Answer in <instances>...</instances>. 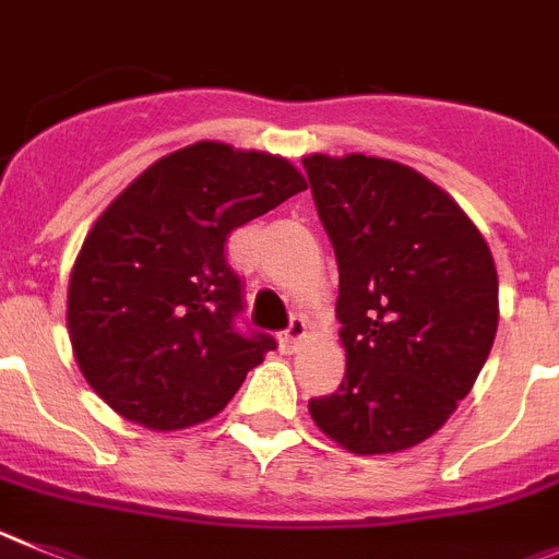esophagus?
Returning a JSON list of instances; mask_svg holds the SVG:
<instances>
[{"instance_id": "obj_1", "label": "esophagus", "mask_w": 559, "mask_h": 559, "mask_svg": "<svg viewBox=\"0 0 559 559\" xmlns=\"http://www.w3.org/2000/svg\"><path fill=\"white\" fill-rule=\"evenodd\" d=\"M306 336V320H292L289 323V329L284 331V334L278 336V342H281V348L284 350H295L300 345V340H304Z\"/></svg>"}]
</instances>
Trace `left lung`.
Listing matches in <instances>:
<instances>
[{"label": "left lung", "mask_w": 559, "mask_h": 559, "mask_svg": "<svg viewBox=\"0 0 559 559\" xmlns=\"http://www.w3.org/2000/svg\"><path fill=\"white\" fill-rule=\"evenodd\" d=\"M340 267L345 379L311 399L317 429L350 454H395L465 399L499 329V275L449 192L399 160L304 158Z\"/></svg>", "instance_id": "obj_1"}]
</instances>
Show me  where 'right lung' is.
<instances>
[{
	"label": "right lung",
	"mask_w": 559,
	"mask_h": 559,
	"mask_svg": "<svg viewBox=\"0 0 559 559\" xmlns=\"http://www.w3.org/2000/svg\"><path fill=\"white\" fill-rule=\"evenodd\" d=\"M304 189L281 155L198 142L99 214L69 275L67 325L80 373L110 409L175 431L228 406L275 340L234 329L242 286L225 239Z\"/></svg>",
	"instance_id": "1"
}]
</instances>
